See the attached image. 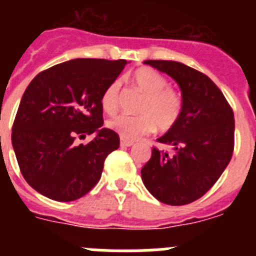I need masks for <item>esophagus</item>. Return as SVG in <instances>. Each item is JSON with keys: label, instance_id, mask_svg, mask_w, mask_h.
Returning a JSON list of instances; mask_svg holds the SVG:
<instances>
[{"label": "esophagus", "instance_id": "1", "mask_svg": "<svg viewBox=\"0 0 256 256\" xmlns=\"http://www.w3.org/2000/svg\"><path fill=\"white\" fill-rule=\"evenodd\" d=\"M133 144H134V142L133 141H126V140H124V138L120 140L122 148H130V146H133Z\"/></svg>", "mask_w": 256, "mask_h": 256}]
</instances>
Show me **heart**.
I'll return each mask as SVG.
<instances>
[{
	"label": "heart",
	"mask_w": 256,
	"mask_h": 256,
	"mask_svg": "<svg viewBox=\"0 0 256 256\" xmlns=\"http://www.w3.org/2000/svg\"><path fill=\"white\" fill-rule=\"evenodd\" d=\"M136 86L146 94L138 108L141 115H119L108 122V126L124 140H138L148 134L155 128L169 130L177 123L183 108L182 96L176 90L168 87V80L159 72L144 66L132 76ZM120 80H112L101 96V106L108 115L116 112L119 106Z\"/></svg>",
	"instance_id": "b5f03b06"
}]
</instances>
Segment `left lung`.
Here are the masks:
<instances>
[{
	"mask_svg": "<svg viewBox=\"0 0 256 256\" xmlns=\"http://www.w3.org/2000/svg\"><path fill=\"white\" fill-rule=\"evenodd\" d=\"M144 64L177 82L183 108L177 123L158 138L173 151L154 148L141 170L142 180L160 202L190 204L212 188L232 158L234 112L216 83L198 70L172 60H146Z\"/></svg>",
	"mask_w": 256,
	"mask_h": 256,
	"instance_id": "obj_1",
	"label": "left lung"
}]
</instances>
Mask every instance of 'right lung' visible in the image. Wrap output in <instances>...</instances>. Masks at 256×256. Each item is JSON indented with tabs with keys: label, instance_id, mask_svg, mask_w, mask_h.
I'll return each mask as SVG.
<instances>
[{
	"label": "right lung",
	"instance_id": "right-lung-1",
	"mask_svg": "<svg viewBox=\"0 0 256 256\" xmlns=\"http://www.w3.org/2000/svg\"><path fill=\"white\" fill-rule=\"evenodd\" d=\"M126 60L74 58L40 72L22 94L12 126V148L29 186L56 201H74L100 180L119 136L104 128L101 96ZM94 132L87 145L76 136Z\"/></svg>",
	"mask_w": 256,
	"mask_h": 256
}]
</instances>
